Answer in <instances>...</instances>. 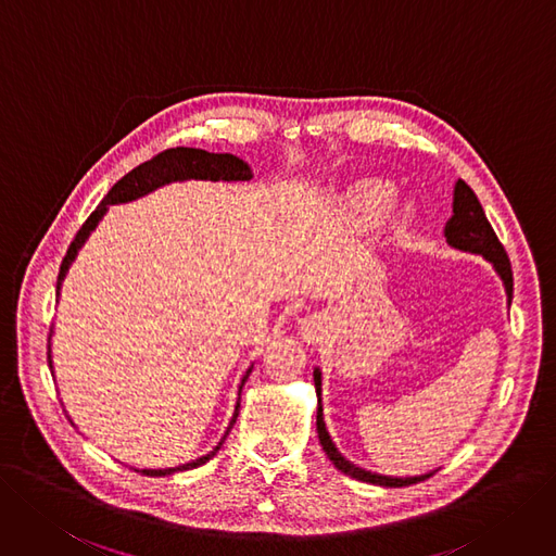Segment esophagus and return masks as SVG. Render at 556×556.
<instances>
[{
  "mask_svg": "<svg viewBox=\"0 0 556 556\" xmlns=\"http://www.w3.org/2000/svg\"><path fill=\"white\" fill-rule=\"evenodd\" d=\"M300 332H302L304 341H318V339H323V334L327 332V330H325V318L318 316V314H314V316H309V318H304V320H302V327H300Z\"/></svg>",
  "mask_w": 556,
  "mask_h": 556,
  "instance_id": "1",
  "label": "esophagus"
}]
</instances>
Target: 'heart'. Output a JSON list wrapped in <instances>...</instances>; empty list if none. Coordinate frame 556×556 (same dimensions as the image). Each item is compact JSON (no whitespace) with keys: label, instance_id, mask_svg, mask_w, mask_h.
Returning <instances> with one entry per match:
<instances>
[{"label":"heart","instance_id":"b5f03b06","mask_svg":"<svg viewBox=\"0 0 556 556\" xmlns=\"http://www.w3.org/2000/svg\"><path fill=\"white\" fill-rule=\"evenodd\" d=\"M392 199H394V190L382 180H364L355 190V201L368 217L382 215L389 208Z\"/></svg>","mask_w":556,"mask_h":556}]
</instances>
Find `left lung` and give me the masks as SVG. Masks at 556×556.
Masks as SVG:
<instances>
[{"instance_id":"left-lung-1","label":"left lung","mask_w":556,"mask_h":556,"mask_svg":"<svg viewBox=\"0 0 556 556\" xmlns=\"http://www.w3.org/2000/svg\"><path fill=\"white\" fill-rule=\"evenodd\" d=\"M444 238L451 247H456L460 252H469V254H479L485 261L492 263L495 267V273L500 275V279L504 281V289H506V298L508 304L513 300V273H510V261L506 256L504 244L500 242L497 233L492 231V226L481 208V203L477 199V194L471 192L469 185L465 180H458L456 188H454V215L446 222L444 226ZM314 382H316V396H318V409H316V428H318V440L325 448L327 458L334 463L337 469H341L343 475L353 477L357 481L364 483H374V485H384V488H403V485H413L419 481H426L428 477H433V471L430 475H421V477H382L376 475V471H368L362 469L357 465H353L348 458L341 456V451L337 448V444L332 442L330 433H327L325 421H323V401H320V368H314Z\"/></svg>"}]
</instances>
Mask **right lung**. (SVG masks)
<instances>
[{
	"label": "right lung",
	"mask_w": 556,
	"mask_h": 556,
	"mask_svg": "<svg viewBox=\"0 0 556 556\" xmlns=\"http://www.w3.org/2000/svg\"><path fill=\"white\" fill-rule=\"evenodd\" d=\"M254 174L250 169V164H247L244 160L231 155V153H208V151H201V149H185V147H178V149H167L157 153L153 160L139 164V167H135L130 174L123 176L114 188L108 192V197L100 201L98 208L89 215V219L81 224V229L77 231L75 240L71 242L68 252L64 256V261H61V267H59V277H56V295L61 291V281L66 279V273L71 263L75 261L77 252L81 250V244L87 242V238L91 236V231L98 226V222L102 219V215L108 213L110 205L114 203H128V201H135L143 194H149L157 188H162V185H169V182H176V180H250ZM52 339V334H50ZM48 362H50V368H52V376H54V366H52V345L48 343ZM254 364L247 368L242 380H240V387H238V401H236V409H233V417L229 421V428H226L224 438L217 442V446L213 451H208V454L192 460V463H185V465H178V467H167V469H135V471H141V475L147 477H167V475H174V471H185V469H194L203 463H208L217 451L222 448L226 435H229V430L233 428L236 419H238V413H240V392L242 387L247 382V378H250Z\"/></svg>",
	"instance_id": "add662e5"
}]
</instances>
